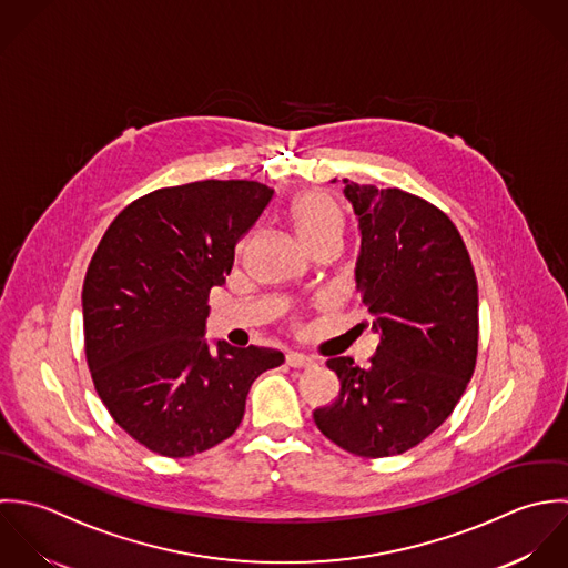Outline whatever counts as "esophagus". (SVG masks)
Listing matches in <instances>:
<instances>
[{
  "mask_svg": "<svg viewBox=\"0 0 568 568\" xmlns=\"http://www.w3.org/2000/svg\"><path fill=\"white\" fill-rule=\"evenodd\" d=\"M285 359H287V366H292V368H312V366H316L314 357H310L305 353H296V351H290Z\"/></svg>",
  "mask_w": 568,
  "mask_h": 568,
  "instance_id": "1",
  "label": "esophagus"
}]
</instances>
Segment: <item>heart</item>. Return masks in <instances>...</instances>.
<instances>
[{"instance_id":"heart-1","label":"heart","mask_w":568,"mask_h":568,"mask_svg":"<svg viewBox=\"0 0 568 568\" xmlns=\"http://www.w3.org/2000/svg\"><path fill=\"white\" fill-rule=\"evenodd\" d=\"M292 224L307 247L327 239H341L342 213L334 197L323 191H307L292 204Z\"/></svg>"}]
</instances>
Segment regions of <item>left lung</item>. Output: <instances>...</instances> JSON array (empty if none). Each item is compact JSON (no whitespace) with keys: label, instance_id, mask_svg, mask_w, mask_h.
I'll list each match as a JSON object with an SVG mask.
<instances>
[{"label":"left lung","instance_id":"left-lung-1","mask_svg":"<svg viewBox=\"0 0 568 568\" xmlns=\"http://www.w3.org/2000/svg\"><path fill=\"white\" fill-rule=\"evenodd\" d=\"M362 230L355 267L362 307L379 334L366 368L332 357L342 388L314 410L346 453L382 458L433 435L458 404L478 355V285L453 220L402 189L344 180Z\"/></svg>","mask_w":568,"mask_h":568}]
</instances>
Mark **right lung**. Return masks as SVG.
<instances>
[{
  "mask_svg": "<svg viewBox=\"0 0 568 568\" xmlns=\"http://www.w3.org/2000/svg\"><path fill=\"white\" fill-rule=\"evenodd\" d=\"M274 191L250 180L158 189L105 230L83 281L85 357L115 424L169 458L211 450L241 424L276 348L204 342L211 287Z\"/></svg>",
  "mask_w": 568,
  "mask_h": 568,
  "instance_id": "obj_1",
  "label": "right lung"
}]
</instances>
